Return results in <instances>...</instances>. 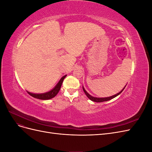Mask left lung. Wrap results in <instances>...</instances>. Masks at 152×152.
Returning a JSON list of instances; mask_svg holds the SVG:
<instances>
[{"label":"left lung","instance_id":"8db88e82","mask_svg":"<svg viewBox=\"0 0 152 152\" xmlns=\"http://www.w3.org/2000/svg\"><path fill=\"white\" fill-rule=\"evenodd\" d=\"M126 86L124 87V88H125ZM82 88H83V90L84 91V93L86 94V95L87 96V98H88L89 99H91V101H93V102H107V101H109L110 99H112L114 98H115L116 96H117L118 95L120 94L123 91V90L124 89V88L120 92V93H118L116 94H115L112 96H110V97H108V98H95V97H93V96H91L89 93H87V91L85 90V89L84 88V87H82Z\"/></svg>","mask_w":152,"mask_h":152}]
</instances>
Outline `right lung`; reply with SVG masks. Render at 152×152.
<instances>
[{
	"label": "right lung",
	"instance_id": "1",
	"mask_svg": "<svg viewBox=\"0 0 152 152\" xmlns=\"http://www.w3.org/2000/svg\"><path fill=\"white\" fill-rule=\"evenodd\" d=\"M66 75L63 76L61 79H60V80L59 81L58 83L57 84V85L54 87V89H53L51 91H50L48 93H43V94H33L28 92V93L32 97H34L35 98L37 99H42V100H47V99H50L53 98H54V96H56L57 95V94L58 93V92L60 90V88L61 87L63 81L64 80V79L66 77Z\"/></svg>",
	"mask_w": 152,
	"mask_h": 152
}]
</instances>
